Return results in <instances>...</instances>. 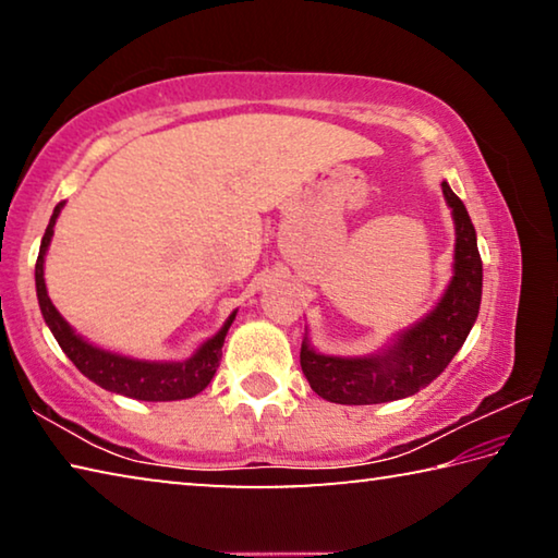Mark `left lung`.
Segmentation results:
<instances>
[{
	"label": "left lung",
	"mask_w": 558,
	"mask_h": 558,
	"mask_svg": "<svg viewBox=\"0 0 558 558\" xmlns=\"http://www.w3.org/2000/svg\"><path fill=\"white\" fill-rule=\"evenodd\" d=\"M456 221V263L446 295L418 325L405 329L389 349L372 356H329L300 347V366L317 396L344 405L386 403L413 396L446 369L465 342L483 300V260L465 204L442 182Z\"/></svg>",
	"instance_id": "8db88e82"
}]
</instances>
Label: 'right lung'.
Wrapping results in <instances>:
<instances>
[{
    "mask_svg": "<svg viewBox=\"0 0 558 558\" xmlns=\"http://www.w3.org/2000/svg\"><path fill=\"white\" fill-rule=\"evenodd\" d=\"M63 202L56 206L46 233L41 239L39 258H36V295H39V307L46 319V325L56 337V342L65 352V356L78 366L83 376L96 381L106 391L130 396V399L140 401H179L192 399L199 391H204L209 381L214 379L216 369L221 362V347L223 339L229 335V327L235 319V313L229 315L223 327L211 339L196 349V352L184 359V362H145V359H130L108 349H100L96 344H88L86 339L78 337L71 329V325L59 315L53 302L46 292L44 282V256L49 251L51 235L56 219H59Z\"/></svg>",
    "mask_w": 558,
    "mask_h": 558,
    "instance_id": "add662e5",
    "label": "right lung"
}]
</instances>
